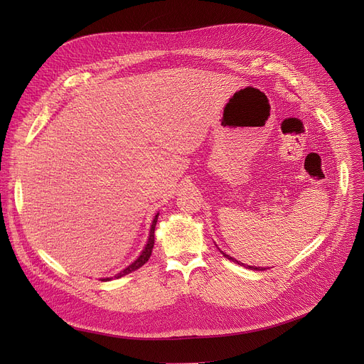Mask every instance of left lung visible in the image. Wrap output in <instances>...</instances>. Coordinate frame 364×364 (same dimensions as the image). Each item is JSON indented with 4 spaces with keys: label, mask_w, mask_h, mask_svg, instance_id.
<instances>
[{
    "label": "left lung",
    "mask_w": 364,
    "mask_h": 364,
    "mask_svg": "<svg viewBox=\"0 0 364 364\" xmlns=\"http://www.w3.org/2000/svg\"><path fill=\"white\" fill-rule=\"evenodd\" d=\"M223 253V252H222ZM223 256H226L228 259H230L232 262H236L237 265H242V267H245V268H249V269H252V271H265V268H262V269H259V268H255V267H249V265H243L242 262H239V261H236L235 257H232V256H229V255H226V253H223Z\"/></svg>",
    "instance_id": "obj_1"
}]
</instances>
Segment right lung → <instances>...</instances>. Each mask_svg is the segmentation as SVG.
<instances>
[{"label": "right lung", "instance_id": "obj_1", "mask_svg": "<svg viewBox=\"0 0 364 364\" xmlns=\"http://www.w3.org/2000/svg\"><path fill=\"white\" fill-rule=\"evenodd\" d=\"M157 219H159V213L155 215V218H154V220H152V225H151V229H149L148 242H146V245H145V249H144L142 253L139 255V257L136 259V261H135L134 264H131L128 268H125L124 271H121L115 278H121V277H124V275H128V274L136 271L138 268H141L144 264L148 262V259H149L151 252H152V247H154V230H155V225H157ZM107 279H109V278H107Z\"/></svg>", "mask_w": 364, "mask_h": 364}]
</instances>
